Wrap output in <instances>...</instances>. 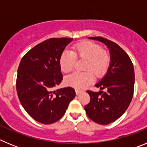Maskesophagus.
<instances>
[{"mask_svg":"<svg viewBox=\"0 0 147 147\" xmlns=\"http://www.w3.org/2000/svg\"><path fill=\"white\" fill-rule=\"evenodd\" d=\"M81 93H82V90H77V89L76 90V95H80Z\"/></svg>","mask_w":147,"mask_h":147,"instance_id":"obj_1","label":"esophagus"}]
</instances>
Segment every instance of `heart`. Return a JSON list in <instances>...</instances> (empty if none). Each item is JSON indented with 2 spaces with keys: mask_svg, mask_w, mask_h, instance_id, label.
<instances>
[{
  "mask_svg": "<svg viewBox=\"0 0 147 147\" xmlns=\"http://www.w3.org/2000/svg\"><path fill=\"white\" fill-rule=\"evenodd\" d=\"M76 57L85 59V72H74L65 79L67 85L76 89H83L94 80L93 72L96 76H102L107 70L110 62V54L102 47L90 41H84L75 45L74 51H65L60 56L59 65L63 72H70L74 68ZM90 70L92 71H90Z\"/></svg>",
  "mask_w": 147,
  "mask_h": 147,
  "instance_id": "1",
  "label": "heart"
}]
</instances>
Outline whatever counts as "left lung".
I'll use <instances>...</instances> for the list:
<instances>
[{
	"label": "left lung",
	"instance_id": "1",
	"mask_svg": "<svg viewBox=\"0 0 147 147\" xmlns=\"http://www.w3.org/2000/svg\"><path fill=\"white\" fill-rule=\"evenodd\" d=\"M105 44L109 49L110 62L106 74L95 85L101 90H87L90 97L85 106L87 115L97 124L107 125L124 113L132 101L135 85L134 67L129 56L121 48L101 37H89ZM105 89V91H102Z\"/></svg>",
	"mask_w": 147,
	"mask_h": 147
}]
</instances>
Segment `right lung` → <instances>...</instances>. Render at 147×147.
Returning <instances> with one entry per match:
<instances>
[{"label": "right lung", "mask_w": 147, "mask_h": 147, "mask_svg": "<svg viewBox=\"0 0 147 147\" xmlns=\"http://www.w3.org/2000/svg\"><path fill=\"white\" fill-rule=\"evenodd\" d=\"M71 38H51L28 51L20 62L16 88L23 108L37 121L50 124L64 115L76 96L71 87L53 91L62 80L59 59Z\"/></svg>", "instance_id": "right-lung-1"}]
</instances>
